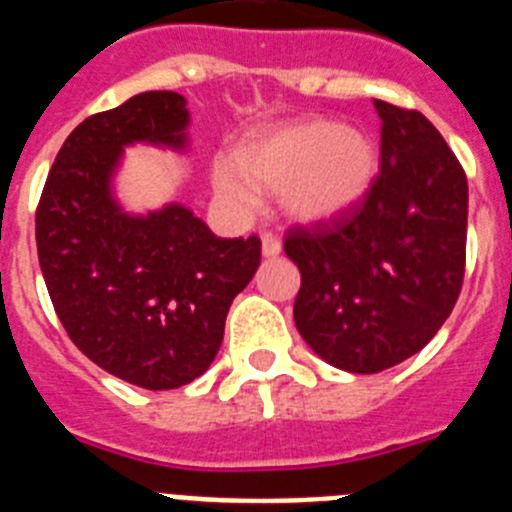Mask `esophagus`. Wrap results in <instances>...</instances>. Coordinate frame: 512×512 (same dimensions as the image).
Here are the masks:
<instances>
[{"label":"esophagus","mask_w":512,"mask_h":512,"mask_svg":"<svg viewBox=\"0 0 512 512\" xmlns=\"http://www.w3.org/2000/svg\"><path fill=\"white\" fill-rule=\"evenodd\" d=\"M283 250L281 239L275 234H262V257H278Z\"/></svg>","instance_id":"esophagus-1"}]
</instances>
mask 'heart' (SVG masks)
Here are the masks:
<instances>
[{
  "label": "heart",
  "mask_w": 512,
  "mask_h": 512,
  "mask_svg": "<svg viewBox=\"0 0 512 512\" xmlns=\"http://www.w3.org/2000/svg\"><path fill=\"white\" fill-rule=\"evenodd\" d=\"M379 167V146L366 131L304 118L247 133L213 182L242 211L255 206L252 190H268L296 224H327L366 201Z\"/></svg>",
  "instance_id": "1"
}]
</instances>
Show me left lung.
I'll return each instance as SVG.
<instances>
[{
  "instance_id": "obj_1",
  "label": "left lung",
  "mask_w": 512,
  "mask_h": 512,
  "mask_svg": "<svg viewBox=\"0 0 512 512\" xmlns=\"http://www.w3.org/2000/svg\"><path fill=\"white\" fill-rule=\"evenodd\" d=\"M381 172L348 216L293 226L283 250L301 270L296 330L330 366L379 373L420 353L464 283L469 185L438 128L373 100Z\"/></svg>"
}]
</instances>
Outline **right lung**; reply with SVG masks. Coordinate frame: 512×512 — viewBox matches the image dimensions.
<instances>
[{"label":"right lung","instance_id":"right-lung-1","mask_svg":"<svg viewBox=\"0 0 512 512\" xmlns=\"http://www.w3.org/2000/svg\"><path fill=\"white\" fill-rule=\"evenodd\" d=\"M177 92H141L69 133L35 211V242L66 335L102 371L177 389L211 366L229 306L260 265V239L216 237L180 203L126 213L113 195L123 149H185Z\"/></svg>","mask_w":512,"mask_h":512}]
</instances>
